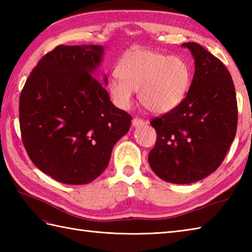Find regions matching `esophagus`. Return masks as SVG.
Instances as JSON below:
<instances>
[{"mask_svg":"<svg viewBox=\"0 0 252 252\" xmlns=\"http://www.w3.org/2000/svg\"><path fill=\"white\" fill-rule=\"evenodd\" d=\"M146 121H144L143 119H141V118H134V119L132 120V126L134 127H140V126H143L146 125Z\"/></svg>","mask_w":252,"mask_h":252,"instance_id":"1","label":"esophagus"}]
</instances>
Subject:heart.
Instances as JSON below:
<instances>
[{
	"label": "heart",
	"mask_w": 252,
	"mask_h": 252,
	"mask_svg": "<svg viewBox=\"0 0 252 252\" xmlns=\"http://www.w3.org/2000/svg\"><path fill=\"white\" fill-rule=\"evenodd\" d=\"M117 74L108 81V92L122 109L132 104L133 93L154 114L176 108L186 97L191 83V70L184 58L136 49L126 52L117 66Z\"/></svg>",
	"instance_id": "b5f03b06"
}]
</instances>
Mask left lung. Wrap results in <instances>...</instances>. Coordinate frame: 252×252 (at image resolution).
Segmentation results:
<instances>
[{"instance_id": "1", "label": "left lung", "mask_w": 252, "mask_h": 252, "mask_svg": "<svg viewBox=\"0 0 252 252\" xmlns=\"http://www.w3.org/2000/svg\"><path fill=\"white\" fill-rule=\"evenodd\" d=\"M191 53L195 73L184 100L155 118L152 170L173 184H190L220 167L237 129V100L231 73L223 63L195 42L182 44Z\"/></svg>"}]
</instances>
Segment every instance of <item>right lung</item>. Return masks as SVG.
Wrapping results in <instances>:
<instances>
[{
    "label": "right lung",
    "instance_id": "1",
    "mask_svg": "<svg viewBox=\"0 0 252 252\" xmlns=\"http://www.w3.org/2000/svg\"><path fill=\"white\" fill-rule=\"evenodd\" d=\"M103 55L101 45L57 46L41 58L21 91L26 151L42 172L63 184H88L99 176L130 129L132 117L111 103L96 79Z\"/></svg>",
    "mask_w": 252,
    "mask_h": 252
}]
</instances>
